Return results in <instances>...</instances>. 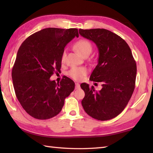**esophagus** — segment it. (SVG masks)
<instances>
[{"instance_id":"1","label":"esophagus","mask_w":153,"mask_h":153,"mask_svg":"<svg viewBox=\"0 0 153 153\" xmlns=\"http://www.w3.org/2000/svg\"><path fill=\"white\" fill-rule=\"evenodd\" d=\"M80 87V85L79 83H76V88L77 89H79Z\"/></svg>"}]
</instances>
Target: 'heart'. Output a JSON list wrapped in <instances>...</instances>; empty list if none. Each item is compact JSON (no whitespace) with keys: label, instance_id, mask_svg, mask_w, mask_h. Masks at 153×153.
I'll use <instances>...</instances> for the list:
<instances>
[{"label":"heart","instance_id":"1","mask_svg":"<svg viewBox=\"0 0 153 153\" xmlns=\"http://www.w3.org/2000/svg\"><path fill=\"white\" fill-rule=\"evenodd\" d=\"M74 48L78 53L85 56L86 55H89V54L92 51V45L89 41L85 39H80L77 41L76 44L74 45ZM66 56V50H64L62 54L61 60L64 62ZM87 74L86 68L83 67H75L71 68L68 72V75L75 80L80 81L83 79V76Z\"/></svg>","mask_w":153,"mask_h":153}]
</instances>
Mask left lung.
<instances>
[{
    "label": "left lung",
    "mask_w": 153,
    "mask_h": 153,
    "mask_svg": "<svg viewBox=\"0 0 153 153\" xmlns=\"http://www.w3.org/2000/svg\"><path fill=\"white\" fill-rule=\"evenodd\" d=\"M79 33L98 48V64L89 79L102 86L97 91L93 86L81 84L85 92L82 106L93 118L112 119L125 108L135 89L137 66L131 51L122 38L105 29H79Z\"/></svg>",
    "instance_id": "8db88e82"
}]
</instances>
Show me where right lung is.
I'll use <instances>...</instances> for the list:
<instances>
[{
	"label": "right lung",
	"mask_w": 153,
	"mask_h": 153,
	"mask_svg": "<svg viewBox=\"0 0 153 153\" xmlns=\"http://www.w3.org/2000/svg\"><path fill=\"white\" fill-rule=\"evenodd\" d=\"M75 37H79L76 28H45L30 35L19 48L12 71L13 85L23 108L34 118L58 114L74 90L75 83L69 77L65 76L60 83L50 77L60 70L62 54Z\"/></svg>",
	"instance_id": "right-lung-1"
}]
</instances>
